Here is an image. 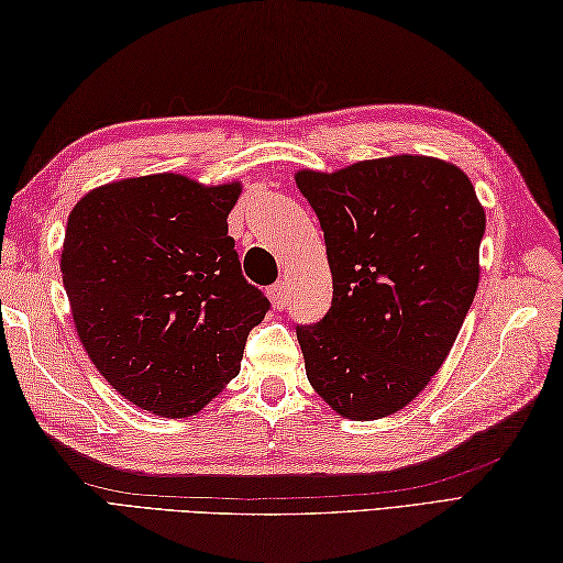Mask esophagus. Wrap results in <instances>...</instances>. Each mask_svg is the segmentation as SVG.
Wrapping results in <instances>:
<instances>
[{"label": "esophagus", "mask_w": 563, "mask_h": 563, "mask_svg": "<svg viewBox=\"0 0 563 563\" xmlns=\"http://www.w3.org/2000/svg\"><path fill=\"white\" fill-rule=\"evenodd\" d=\"M268 297H271V302L275 305V309H285V305H288V295H285V283L271 285Z\"/></svg>", "instance_id": "34e87169"}]
</instances>
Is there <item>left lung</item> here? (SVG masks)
Listing matches in <instances>:
<instances>
[{
    "mask_svg": "<svg viewBox=\"0 0 563 563\" xmlns=\"http://www.w3.org/2000/svg\"><path fill=\"white\" fill-rule=\"evenodd\" d=\"M295 181L333 278L324 319L297 324L307 377L353 421L397 413L438 373L474 302L484 208L462 169L413 154Z\"/></svg>",
    "mask_w": 563,
    "mask_h": 563,
    "instance_id": "obj_1",
    "label": "left lung"
}]
</instances>
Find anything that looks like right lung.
Listing matches in <instances>:
<instances>
[{"label":"right lung","instance_id":"obj_1","mask_svg":"<svg viewBox=\"0 0 563 563\" xmlns=\"http://www.w3.org/2000/svg\"><path fill=\"white\" fill-rule=\"evenodd\" d=\"M239 194L154 174L91 190L69 212L59 268L77 333L140 409L198 413L239 373L271 309L227 234Z\"/></svg>","mask_w":563,"mask_h":563}]
</instances>
